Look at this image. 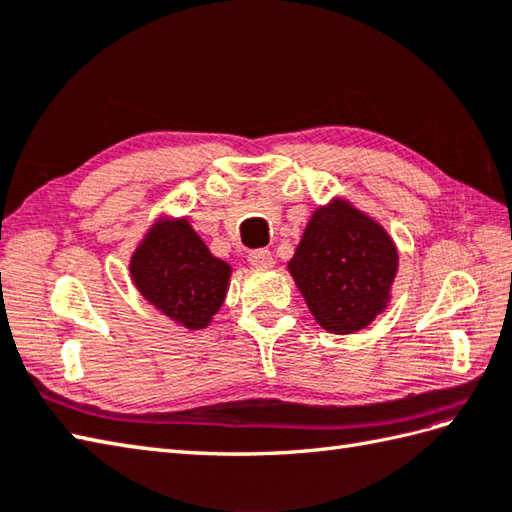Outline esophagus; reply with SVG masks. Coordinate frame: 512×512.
<instances>
[{
	"mask_svg": "<svg viewBox=\"0 0 512 512\" xmlns=\"http://www.w3.org/2000/svg\"><path fill=\"white\" fill-rule=\"evenodd\" d=\"M248 262L253 264L255 268H262V270L275 266V259H273V255H270L268 248H255V250H250V253H248Z\"/></svg>",
	"mask_w": 512,
	"mask_h": 512,
	"instance_id": "1",
	"label": "esophagus"
}]
</instances>
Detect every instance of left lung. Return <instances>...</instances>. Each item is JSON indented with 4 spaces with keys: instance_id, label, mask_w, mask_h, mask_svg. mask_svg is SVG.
Returning <instances> with one entry per match:
<instances>
[{
    "instance_id": "left-lung-1",
    "label": "left lung",
    "mask_w": 512,
    "mask_h": 512,
    "mask_svg": "<svg viewBox=\"0 0 512 512\" xmlns=\"http://www.w3.org/2000/svg\"><path fill=\"white\" fill-rule=\"evenodd\" d=\"M288 270L321 328L352 334L387 308L398 250L383 226L336 198L312 213Z\"/></svg>"
}]
</instances>
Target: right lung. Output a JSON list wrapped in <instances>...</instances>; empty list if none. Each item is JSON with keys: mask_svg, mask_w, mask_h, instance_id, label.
Masks as SVG:
<instances>
[{"mask_svg": "<svg viewBox=\"0 0 512 512\" xmlns=\"http://www.w3.org/2000/svg\"><path fill=\"white\" fill-rule=\"evenodd\" d=\"M129 273L140 295L165 317L202 330L224 303L231 266L213 257L182 217L149 228L132 255Z\"/></svg>", "mask_w": 512, "mask_h": 512, "instance_id": "right-lung-1", "label": "right lung"}]
</instances>
